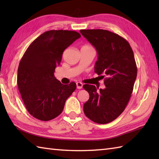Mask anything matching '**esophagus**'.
<instances>
[{
    "mask_svg": "<svg viewBox=\"0 0 159 159\" xmlns=\"http://www.w3.org/2000/svg\"><path fill=\"white\" fill-rule=\"evenodd\" d=\"M76 87H77V89H82L83 83L80 82H77L76 83Z\"/></svg>",
    "mask_w": 159,
    "mask_h": 159,
    "instance_id": "obj_1",
    "label": "esophagus"
}]
</instances>
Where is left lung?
Masks as SVG:
<instances>
[{
  "label": "left lung",
  "instance_id": "1",
  "mask_svg": "<svg viewBox=\"0 0 159 159\" xmlns=\"http://www.w3.org/2000/svg\"><path fill=\"white\" fill-rule=\"evenodd\" d=\"M80 32L97 50L94 71L103 75L106 86L99 92L94 85L83 86L89 94L83 105L84 113L94 122L109 123L120 116L131 97L137 74L133 51L126 39L107 30L83 29Z\"/></svg>",
  "mask_w": 159,
  "mask_h": 159
}]
</instances>
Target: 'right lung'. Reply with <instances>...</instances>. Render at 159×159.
<instances>
[{"mask_svg": "<svg viewBox=\"0 0 159 159\" xmlns=\"http://www.w3.org/2000/svg\"><path fill=\"white\" fill-rule=\"evenodd\" d=\"M80 38V33L51 30L36 38L20 61L17 83L24 104L33 117L49 121L61 113L67 98L76 88L74 82L63 85L54 72L65 49Z\"/></svg>", "mask_w": 159, "mask_h": 159, "instance_id": "1", "label": "right lung"}]
</instances>
